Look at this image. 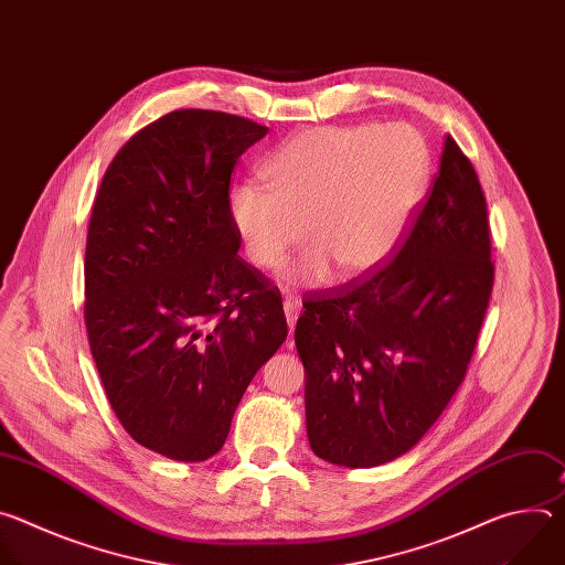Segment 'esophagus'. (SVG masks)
Segmentation results:
<instances>
[{"label": "esophagus", "mask_w": 565, "mask_h": 565, "mask_svg": "<svg viewBox=\"0 0 565 565\" xmlns=\"http://www.w3.org/2000/svg\"><path fill=\"white\" fill-rule=\"evenodd\" d=\"M284 312H286L288 327L295 329V321H297V317H299V301H297L295 297H286V301H284Z\"/></svg>", "instance_id": "34e87169"}]
</instances>
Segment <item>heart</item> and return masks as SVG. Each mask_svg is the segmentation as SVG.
I'll list each match as a JSON object with an SVG mask.
<instances>
[{"instance_id":"obj_1","label":"heart","mask_w":565,"mask_h":565,"mask_svg":"<svg viewBox=\"0 0 565 565\" xmlns=\"http://www.w3.org/2000/svg\"><path fill=\"white\" fill-rule=\"evenodd\" d=\"M431 151L409 125L315 127L288 138L264 166L268 188L236 185L230 221L250 262L277 270L306 241L297 277L321 284L375 273L397 250L427 192Z\"/></svg>"}]
</instances>
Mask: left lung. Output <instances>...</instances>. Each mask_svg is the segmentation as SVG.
Listing matches in <instances>:
<instances>
[{"label": "left lung", "mask_w": 565, "mask_h": 565, "mask_svg": "<svg viewBox=\"0 0 565 565\" xmlns=\"http://www.w3.org/2000/svg\"><path fill=\"white\" fill-rule=\"evenodd\" d=\"M492 286L486 194L447 136L434 188L395 257L303 301L295 344L310 449L342 467L407 454L465 380Z\"/></svg>", "instance_id": "obj_1"}]
</instances>
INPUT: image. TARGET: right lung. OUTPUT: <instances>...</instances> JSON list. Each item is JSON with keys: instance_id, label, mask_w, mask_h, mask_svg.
Returning a JSON list of instances; mask_svg holds the SVG:
<instances>
[{"instance_id": "right-lung-1", "label": "right lung", "mask_w": 565, "mask_h": 565, "mask_svg": "<svg viewBox=\"0 0 565 565\" xmlns=\"http://www.w3.org/2000/svg\"><path fill=\"white\" fill-rule=\"evenodd\" d=\"M268 127L179 109L107 168L87 232L85 324L109 405L142 447L221 451L255 373L288 335L281 295L236 255L230 179Z\"/></svg>"}]
</instances>
